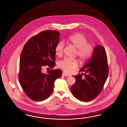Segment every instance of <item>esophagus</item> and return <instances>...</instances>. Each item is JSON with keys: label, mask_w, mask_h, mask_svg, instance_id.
<instances>
[{"label": "esophagus", "mask_w": 127, "mask_h": 127, "mask_svg": "<svg viewBox=\"0 0 127 127\" xmlns=\"http://www.w3.org/2000/svg\"><path fill=\"white\" fill-rule=\"evenodd\" d=\"M62 76H66V77H68V76H70V75L68 74L67 73H65L64 72H63L62 73Z\"/></svg>", "instance_id": "34e87169"}]
</instances>
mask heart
<instances>
[{"label":"heart","instance_id":"heart-1","mask_svg":"<svg viewBox=\"0 0 127 127\" xmlns=\"http://www.w3.org/2000/svg\"><path fill=\"white\" fill-rule=\"evenodd\" d=\"M66 42L69 45L77 49L76 54L82 64L88 62L93 56L94 49L93 46L88 43V40L84 34L77 33L71 34L66 38ZM64 44L62 42H59L56 44L55 51L58 56H62L63 52ZM78 61L75 59L65 58L59 61L58 66L67 73H71L77 68Z\"/></svg>","mask_w":127,"mask_h":127}]
</instances>
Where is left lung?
Here are the masks:
<instances>
[{"label":"left lung","instance_id":"obj_1","mask_svg":"<svg viewBox=\"0 0 127 127\" xmlns=\"http://www.w3.org/2000/svg\"><path fill=\"white\" fill-rule=\"evenodd\" d=\"M80 71L84 73L73 76L76 80L71 87V93L80 101H90L101 92L108 76L107 58L104 47L96 46L90 62Z\"/></svg>","mask_w":127,"mask_h":127}]
</instances>
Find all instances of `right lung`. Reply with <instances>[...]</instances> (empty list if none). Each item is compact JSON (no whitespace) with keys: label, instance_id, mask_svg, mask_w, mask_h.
Segmentation results:
<instances>
[{"label":"right lung","instance_id":"add662e5","mask_svg":"<svg viewBox=\"0 0 127 127\" xmlns=\"http://www.w3.org/2000/svg\"><path fill=\"white\" fill-rule=\"evenodd\" d=\"M60 33L56 30H45L31 37L22 50L19 64V80L27 95L32 100L42 101L51 95L56 79L62 76L55 65V48ZM45 66L52 69L41 72Z\"/></svg>","mask_w":127,"mask_h":127}]
</instances>
